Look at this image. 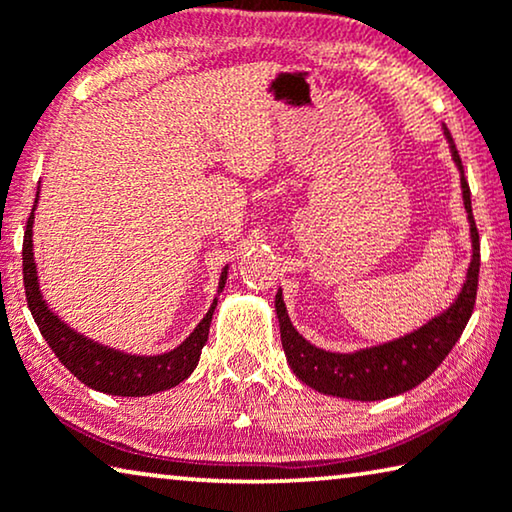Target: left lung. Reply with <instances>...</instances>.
Instances as JSON below:
<instances>
[{
    "label": "left lung",
    "mask_w": 512,
    "mask_h": 512,
    "mask_svg": "<svg viewBox=\"0 0 512 512\" xmlns=\"http://www.w3.org/2000/svg\"><path fill=\"white\" fill-rule=\"evenodd\" d=\"M444 136L449 141L451 157L460 170L462 202H465L469 237H472V262H469L467 278L462 282L460 294L444 312L428 319L424 326L408 332V335L378 346L360 348V351L353 353H332L310 344L294 328V323L289 321L285 300H282V289H278L275 312H278L280 337L287 362L291 371L296 373V378L316 389V392L351 401H380L408 392V389L424 383L440 367L442 360L451 353V348L456 346L462 330H465L476 303L481 243H478V230L472 214V193H469L462 161L446 127Z\"/></svg>",
    "instance_id": "obj_1"
}]
</instances>
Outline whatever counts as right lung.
<instances>
[{
	"label": "right lung",
	"instance_id": "1",
	"mask_svg": "<svg viewBox=\"0 0 512 512\" xmlns=\"http://www.w3.org/2000/svg\"><path fill=\"white\" fill-rule=\"evenodd\" d=\"M40 189L36 191V205H38ZM36 205L31 209V216L27 221V232H24L22 243V273H24V291H27V303L31 316H34L40 335L50 344L56 358L61 360L72 376H77L81 383L88 385L97 392L111 394V396H150L157 392H164L175 385H180L198 367L200 351L207 344L209 337V323L216 310L218 296L214 298L212 307L202 316V321L184 342L173 348V351L161 355H132L116 351L104 344H97L93 339L81 335V332L72 330L66 321H61L43 298L38 282V269L34 257V212ZM225 266L218 278V294H221L227 280Z\"/></svg>",
	"mask_w": 512,
	"mask_h": 512
}]
</instances>
